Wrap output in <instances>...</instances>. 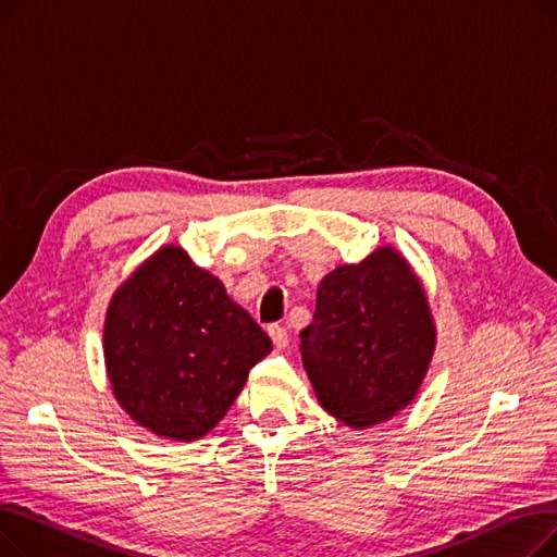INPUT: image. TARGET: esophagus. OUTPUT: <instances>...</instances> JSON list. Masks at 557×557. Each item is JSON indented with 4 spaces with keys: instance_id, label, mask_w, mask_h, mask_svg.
Masks as SVG:
<instances>
[{
    "instance_id": "obj_1",
    "label": "esophagus",
    "mask_w": 557,
    "mask_h": 557,
    "mask_svg": "<svg viewBox=\"0 0 557 557\" xmlns=\"http://www.w3.org/2000/svg\"><path fill=\"white\" fill-rule=\"evenodd\" d=\"M269 336L273 338V343H275L277 347H286V345H288V332H286V327H282V325H271V327H269Z\"/></svg>"
}]
</instances>
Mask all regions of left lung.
Wrapping results in <instances>:
<instances>
[{
	"mask_svg": "<svg viewBox=\"0 0 557 557\" xmlns=\"http://www.w3.org/2000/svg\"><path fill=\"white\" fill-rule=\"evenodd\" d=\"M435 327L426 294L395 248L327 273L311 325L300 332L302 363L318 401L352 429L397 416L429 370Z\"/></svg>",
	"mask_w": 557,
	"mask_h": 557,
	"instance_id": "obj_1",
	"label": "left lung"
}]
</instances>
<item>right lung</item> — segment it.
<instances>
[{
    "label": "right lung",
    "instance_id": "add662e5",
    "mask_svg": "<svg viewBox=\"0 0 557 557\" xmlns=\"http://www.w3.org/2000/svg\"><path fill=\"white\" fill-rule=\"evenodd\" d=\"M273 349L250 313L181 246H164L114 290L103 327L112 393L144 429L198 441Z\"/></svg>",
    "mask_w": 557,
    "mask_h": 557
}]
</instances>
